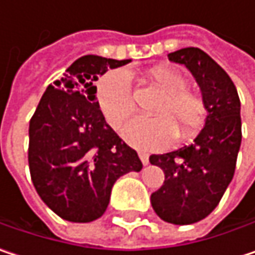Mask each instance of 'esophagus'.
<instances>
[{"instance_id": "34e87169", "label": "esophagus", "mask_w": 255, "mask_h": 255, "mask_svg": "<svg viewBox=\"0 0 255 255\" xmlns=\"http://www.w3.org/2000/svg\"><path fill=\"white\" fill-rule=\"evenodd\" d=\"M138 158H140V161H141L143 165H147V164H149V153H147V152L140 150V152H138Z\"/></svg>"}]
</instances>
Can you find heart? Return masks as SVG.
<instances>
[{
	"label": "heart",
	"instance_id": "1",
	"mask_svg": "<svg viewBox=\"0 0 255 255\" xmlns=\"http://www.w3.org/2000/svg\"><path fill=\"white\" fill-rule=\"evenodd\" d=\"M147 78L162 93L153 109L158 117H137L123 129L128 144L137 149H162L180 137L198 131L205 120V105L199 94L189 90V81L180 71L168 66H155ZM97 105L106 121L120 129L134 112V99L129 75L124 69L105 74L96 87Z\"/></svg>",
	"mask_w": 255,
	"mask_h": 255
}]
</instances>
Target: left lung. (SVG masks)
I'll use <instances>...</instances> for the list:
<instances>
[{"label": "left lung", "instance_id": "left-lung-1", "mask_svg": "<svg viewBox=\"0 0 255 255\" xmlns=\"http://www.w3.org/2000/svg\"><path fill=\"white\" fill-rule=\"evenodd\" d=\"M168 59L192 72L207 118L192 144L150 155V164L165 174L150 202L164 222L192 225L211 214L233 178L242 140L241 102L233 81L205 51L187 47L170 53Z\"/></svg>", "mask_w": 255, "mask_h": 255}]
</instances>
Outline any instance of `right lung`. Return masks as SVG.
Returning <instances> with one entry per match:
<instances>
[{"label": "right lung", "mask_w": 255, "mask_h": 255, "mask_svg": "<svg viewBox=\"0 0 255 255\" xmlns=\"http://www.w3.org/2000/svg\"><path fill=\"white\" fill-rule=\"evenodd\" d=\"M131 60L87 54L50 84L29 123L32 183L59 217L88 223L103 216L115 181L143 164L134 149L106 124L96 81Z\"/></svg>", "instance_id": "right-lung-1"}]
</instances>
